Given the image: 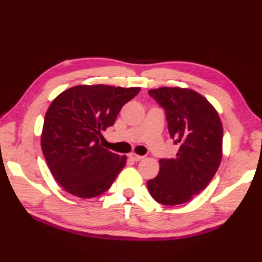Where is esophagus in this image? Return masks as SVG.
Masks as SVG:
<instances>
[{"mask_svg": "<svg viewBox=\"0 0 262 262\" xmlns=\"http://www.w3.org/2000/svg\"><path fill=\"white\" fill-rule=\"evenodd\" d=\"M128 157L133 159L134 162H140V161H142V159H143V156H140V155H136L134 152H130L129 155H128Z\"/></svg>", "mask_w": 262, "mask_h": 262, "instance_id": "obj_1", "label": "esophagus"}]
</instances>
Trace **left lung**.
Listing matches in <instances>:
<instances>
[{
  "label": "left lung",
  "instance_id": "8db88e82",
  "mask_svg": "<svg viewBox=\"0 0 262 262\" xmlns=\"http://www.w3.org/2000/svg\"><path fill=\"white\" fill-rule=\"evenodd\" d=\"M148 94L165 110L170 136L179 150L174 158L159 159V173L148 189L165 206L185 203L207 187L222 161L223 126L205 97L190 89L158 88Z\"/></svg>",
  "mask_w": 262,
  "mask_h": 262
}]
</instances>
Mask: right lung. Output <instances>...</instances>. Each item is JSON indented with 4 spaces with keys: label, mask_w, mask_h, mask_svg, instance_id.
<instances>
[{
    "label": "right lung",
    "mask_w": 262,
    "mask_h": 262,
    "mask_svg": "<svg viewBox=\"0 0 262 262\" xmlns=\"http://www.w3.org/2000/svg\"><path fill=\"white\" fill-rule=\"evenodd\" d=\"M140 90L104 84L76 85L52 101L43 121L41 149L52 174L68 193L90 199L113 184L127 157L101 147L99 137Z\"/></svg>",
    "instance_id": "obj_1"
}]
</instances>
